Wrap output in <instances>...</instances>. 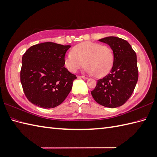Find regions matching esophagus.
I'll return each mask as SVG.
<instances>
[{"label":"esophagus","instance_id":"34e87169","mask_svg":"<svg viewBox=\"0 0 157 157\" xmlns=\"http://www.w3.org/2000/svg\"><path fill=\"white\" fill-rule=\"evenodd\" d=\"M79 78L84 79H87V78H88L87 77V76H85V75H81V76H79Z\"/></svg>","mask_w":157,"mask_h":157}]
</instances>
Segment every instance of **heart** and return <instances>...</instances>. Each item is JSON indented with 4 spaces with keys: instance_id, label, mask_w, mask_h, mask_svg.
I'll return each instance as SVG.
<instances>
[{
    "instance_id": "b5f03b06",
    "label": "heart",
    "mask_w": 157,
    "mask_h": 157,
    "mask_svg": "<svg viewBox=\"0 0 157 157\" xmlns=\"http://www.w3.org/2000/svg\"><path fill=\"white\" fill-rule=\"evenodd\" d=\"M114 55L110 46L92 41H85L75 45L71 53L64 58V63L71 72H76L83 66L90 74L101 78L112 70Z\"/></svg>"
}]
</instances>
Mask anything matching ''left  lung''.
<instances>
[{"label":"left lung","mask_w":157,"mask_h":157,"mask_svg":"<svg viewBox=\"0 0 157 157\" xmlns=\"http://www.w3.org/2000/svg\"><path fill=\"white\" fill-rule=\"evenodd\" d=\"M99 41L110 46L114 61L110 74L98 80L91 94L96 102L103 106H121L132 94L138 81L136 54L128 42L121 38L108 37Z\"/></svg>","instance_id":"8db88e82"}]
</instances>
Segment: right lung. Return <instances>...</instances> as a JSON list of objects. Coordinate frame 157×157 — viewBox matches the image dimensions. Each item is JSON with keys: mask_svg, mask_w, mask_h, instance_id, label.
I'll list each match as a JSON object with an SVG mask.
<instances>
[{"mask_svg": "<svg viewBox=\"0 0 157 157\" xmlns=\"http://www.w3.org/2000/svg\"><path fill=\"white\" fill-rule=\"evenodd\" d=\"M70 47L45 42L31 46L24 53L21 82L30 102L53 108L67 98L77 78L64 67L65 53Z\"/></svg>", "mask_w": 157, "mask_h": 157, "instance_id": "right-lung-1", "label": "right lung"}]
</instances>
